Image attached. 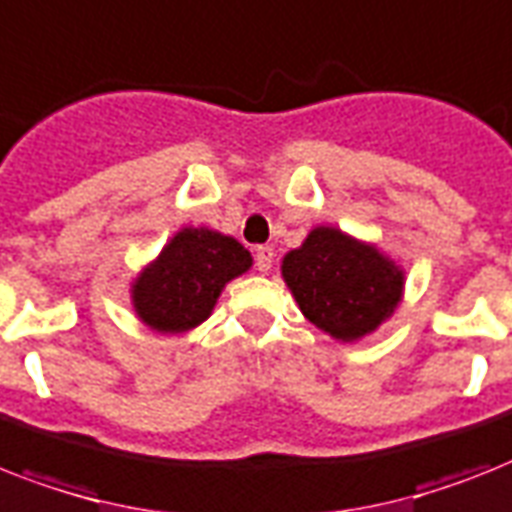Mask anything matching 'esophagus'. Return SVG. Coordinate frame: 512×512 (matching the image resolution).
Here are the masks:
<instances>
[{
  "instance_id": "esophagus-1",
  "label": "esophagus",
  "mask_w": 512,
  "mask_h": 512,
  "mask_svg": "<svg viewBox=\"0 0 512 512\" xmlns=\"http://www.w3.org/2000/svg\"><path fill=\"white\" fill-rule=\"evenodd\" d=\"M273 257H276L273 247H268V244L257 247L255 249V268L260 270V273H268V270L273 268Z\"/></svg>"
}]
</instances>
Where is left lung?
<instances>
[{
	"label": "left lung",
	"instance_id": "1",
	"mask_svg": "<svg viewBox=\"0 0 512 512\" xmlns=\"http://www.w3.org/2000/svg\"><path fill=\"white\" fill-rule=\"evenodd\" d=\"M281 273L307 321L342 342L376 331L394 313L405 284L402 270L376 247L328 226L313 228L284 257Z\"/></svg>",
	"mask_w": 512,
	"mask_h": 512
}]
</instances>
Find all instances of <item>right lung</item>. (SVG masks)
Returning <instances> with one entry per match:
<instances>
[{
    "mask_svg": "<svg viewBox=\"0 0 512 512\" xmlns=\"http://www.w3.org/2000/svg\"><path fill=\"white\" fill-rule=\"evenodd\" d=\"M249 265V252L231 236L184 228L136 278V313L160 334L189 331L213 313L220 289Z\"/></svg>",
    "mask_w": 512,
    "mask_h": 512,
    "instance_id": "1",
    "label": "right lung"
}]
</instances>
